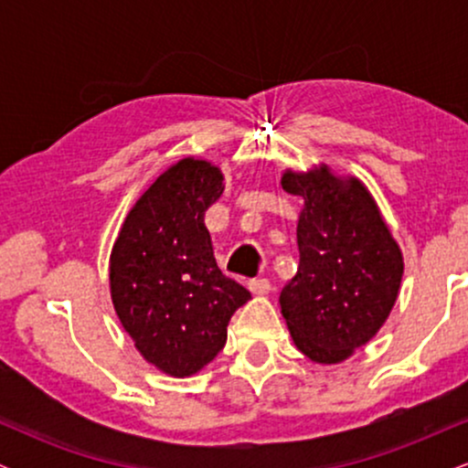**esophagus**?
I'll list each match as a JSON object with an SVG mask.
<instances>
[{
  "mask_svg": "<svg viewBox=\"0 0 468 468\" xmlns=\"http://www.w3.org/2000/svg\"><path fill=\"white\" fill-rule=\"evenodd\" d=\"M249 288L252 294H268L271 292V282L268 279H250L249 282Z\"/></svg>",
  "mask_w": 468,
  "mask_h": 468,
  "instance_id": "1",
  "label": "esophagus"
}]
</instances>
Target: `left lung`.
I'll return each mask as SVG.
<instances>
[{"instance_id": "left-lung-1", "label": "left lung", "mask_w": 468, "mask_h": 468, "mask_svg": "<svg viewBox=\"0 0 468 468\" xmlns=\"http://www.w3.org/2000/svg\"><path fill=\"white\" fill-rule=\"evenodd\" d=\"M303 200L299 271L279 294L294 346L316 363L346 361L385 324L402 279V255L367 189L321 171L282 176Z\"/></svg>"}]
</instances>
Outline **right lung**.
Segmentation results:
<instances>
[{
    "instance_id": "add662e5",
    "label": "right lung",
    "mask_w": 468,
    "mask_h": 468,
    "mask_svg": "<svg viewBox=\"0 0 468 468\" xmlns=\"http://www.w3.org/2000/svg\"><path fill=\"white\" fill-rule=\"evenodd\" d=\"M222 174L185 158L158 176L122 224L110 260L112 302L149 363L171 376L200 372L227 343V325L250 292L222 275L204 211Z\"/></svg>"
}]
</instances>
